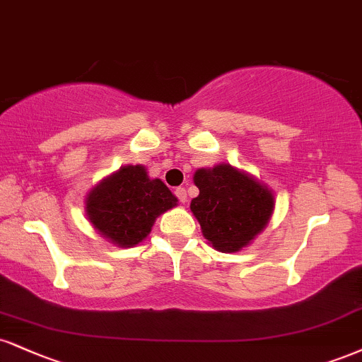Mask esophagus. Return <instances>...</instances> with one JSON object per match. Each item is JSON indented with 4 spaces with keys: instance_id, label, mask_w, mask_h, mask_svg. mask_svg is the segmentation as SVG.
Here are the masks:
<instances>
[{
    "instance_id": "esophagus-1",
    "label": "esophagus",
    "mask_w": 362,
    "mask_h": 362,
    "mask_svg": "<svg viewBox=\"0 0 362 362\" xmlns=\"http://www.w3.org/2000/svg\"><path fill=\"white\" fill-rule=\"evenodd\" d=\"M175 195H177V199L180 200L182 204L187 202V190L184 189V187H177V189H175Z\"/></svg>"
}]
</instances>
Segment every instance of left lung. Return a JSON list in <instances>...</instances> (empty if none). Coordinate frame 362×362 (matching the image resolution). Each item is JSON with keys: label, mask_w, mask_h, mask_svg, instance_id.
Here are the masks:
<instances>
[{"label": "left lung", "mask_w": 362, "mask_h": 362, "mask_svg": "<svg viewBox=\"0 0 362 362\" xmlns=\"http://www.w3.org/2000/svg\"><path fill=\"white\" fill-rule=\"evenodd\" d=\"M199 195L190 202L204 238L219 251L234 252L252 241L272 217L275 199L267 187L230 165L200 168Z\"/></svg>", "instance_id": "obj_1"}]
</instances>
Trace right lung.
Listing matches in <instances>:
<instances>
[{
    "instance_id": "1",
    "label": "right lung",
    "mask_w": 362,
    "mask_h": 362,
    "mask_svg": "<svg viewBox=\"0 0 362 362\" xmlns=\"http://www.w3.org/2000/svg\"><path fill=\"white\" fill-rule=\"evenodd\" d=\"M173 206L177 197L160 178L150 180L141 165H128L90 190L86 212L112 243L134 246L150 234L156 217Z\"/></svg>"
}]
</instances>
